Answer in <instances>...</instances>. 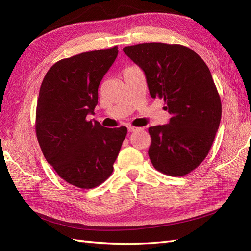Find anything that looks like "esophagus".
Instances as JSON below:
<instances>
[{
  "mask_svg": "<svg viewBox=\"0 0 251 251\" xmlns=\"http://www.w3.org/2000/svg\"><path fill=\"white\" fill-rule=\"evenodd\" d=\"M127 130H128V132H136V131H139V130H141V127H137V126H127Z\"/></svg>",
  "mask_w": 251,
  "mask_h": 251,
  "instance_id": "1",
  "label": "esophagus"
}]
</instances>
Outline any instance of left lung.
<instances>
[{
  "mask_svg": "<svg viewBox=\"0 0 251 251\" xmlns=\"http://www.w3.org/2000/svg\"><path fill=\"white\" fill-rule=\"evenodd\" d=\"M124 52L146 74L151 97L164 100L172 115L168 125L149 127L151 162L169 176H185L208 155L221 120V100L208 67L179 44L143 43Z\"/></svg>",
  "mask_w": 251,
  "mask_h": 251,
  "instance_id": "8db88e82",
  "label": "left lung"
}]
</instances>
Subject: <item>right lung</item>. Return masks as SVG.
<instances>
[{
	"mask_svg": "<svg viewBox=\"0 0 251 251\" xmlns=\"http://www.w3.org/2000/svg\"><path fill=\"white\" fill-rule=\"evenodd\" d=\"M118 47L58 60L45 75L35 113V133L47 162L68 183L90 189L113 172L127 128L88 120L98 87L116 59Z\"/></svg>",
	"mask_w": 251,
	"mask_h": 251,
	"instance_id": "add662e5",
	"label": "right lung"
}]
</instances>
